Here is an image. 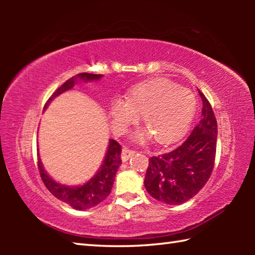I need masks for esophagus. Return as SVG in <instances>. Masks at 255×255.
<instances>
[{"label": "esophagus", "instance_id": "obj_1", "mask_svg": "<svg viewBox=\"0 0 255 255\" xmlns=\"http://www.w3.org/2000/svg\"><path fill=\"white\" fill-rule=\"evenodd\" d=\"M136 152L135 150H132V149H129L128 147H126V146H125V147L123 148V152H122V159L124 162H126V161H128V158L131 156V155H133L135 154Z\"/></svg>", "mask_w": 255, "mask_h": 255}]
</instances>
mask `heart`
<instances>
[{
	"label": "heart",
	"instance_id": "obj_1",
	"mask_svg": "<svg viewBox=\"0 0 255 255\" xmlns=\"http://www.w3.org/2000/svg\"><path fill=\"white\" fill-rule=\"evenodd\" d=\"M197 109L195 94L189 89L165 80H153L139 83L130 89L126 98L111 102L112 125L117 131H125L135 123L138 116L146 128L136 133L138 140L153 135L159 144L178 140L187 131Z\"/></svg>",
	"mask_w": 255,
	"mask_h": 255
}]
</instances>
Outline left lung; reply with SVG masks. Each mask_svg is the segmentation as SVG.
I'll return each mask as SVG.
<instances>
[{"label":"left lung","instance_id":"left-lung-1","mask_svg":"<svg viewBox=\"0 0 255 255\" xmlns=\"http://www.w3.org/2000/svg\"><path fill=\"white\" fill-rule=\"evenodd\" d=\"M202 100L200 120L182 144L170 152L149 158L144 180L154 199L180 205L200 191L213 173L217 144V120L208 99Z\"/></svg>","mask_w":255,"mask_h":255}]
</instances>
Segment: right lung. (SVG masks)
<instances>
[{
  "mask_svg": "<svg viewBox=\"0 0 255 255\" xmlns=\"http://www.w3.org/2000/svg\"><path fill=\"white\" fill-rule=\"evenodd\" d=\"M76 76H79L80 79L84 81H93L99 80L102 75L91 74V73H81V74ZM76 76H73L70 80H67L65 83L60 85L51 94L50 98L47 100L44 109H46L47 106L49 105L50 101L55 97L59 96L60 93L65 92L74 86V83L77 79ZM120 154H122V145L118 141L110 139L109 147H108L105 161H103L102 166L100 167V171L88 183L77 188L65 187V185L59 184L55 182L54 180H51L49 175L45 172L39 158H38V169H39V174L42 182L46 185V188L49 190L51 195L55 196L60 201L70 205L74 209L85 210L99 205L110 195L112 185H114L115 182L116 173H117L119 169V165L122 164Z\"/></svg>",
  "mask_w": 255,
  "mask_h": 255,
  "instance_id": "add662e5",
  "label": "right lung"
}]
</instances>
